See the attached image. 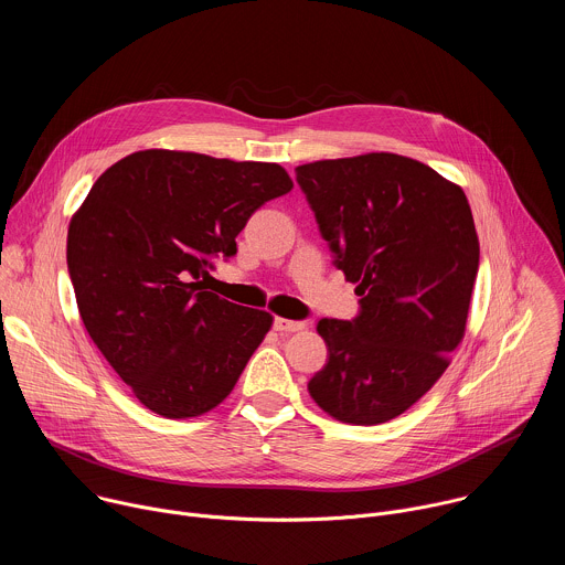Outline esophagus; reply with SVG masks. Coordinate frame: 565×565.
I'll return each mask as SVG.
<instances>
[{"label":"esophagus","instance_id":"esophagus-1","mask_svg":"<svg viewBox=\"0 0 565 565\" xmlns=\"http://www.w3.org/2000/svg\"><path fill=\"white\" fill-rule=\"evenodd\" d=\"M306 324L303 321H295V319H286V317H275V331L279 333H297L303 331Z\"/></svg>","mask_w":565,"mask_h":565}]
</instances>
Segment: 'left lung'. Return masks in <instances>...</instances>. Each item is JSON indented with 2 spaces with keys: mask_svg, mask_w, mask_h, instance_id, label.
I'll return each instance as SVG.
<instances>
[{
  "mask_svg": "<svg viewBox=\"0 0 565 565\" xmlns=\"http://www.w3.org/2000/svg\"><path fill=\"white\" fill-rule=\"evenodd\" d=\"M295 174L360 295L355 319L317 321L329 362L308 391L335 420H393L438 382L465 335L480 257L467 196L388 151L315 160Z\"/></svg>",
  "mask_w": 565,
  "mask_h": 565,
  "instance_id": "obj_1",
  "label": "left lung"
}]
</instances>
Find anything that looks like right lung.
I'll return each mask as SVG.
<instances>
[{
  "label": "right lung",
  "mask_w": 565,
  "mask_h": 565,
  "mask_svg": "<svg viewBox=\"0 0 565 565\" xmlns=\"http://www.w3.org/2000/svg\"><path fill=\"white\" fill-rule=\"evenodd\" d=\"M292 190L277 163L145 149L114 163L73 214L66 264L79 317L111 369L163 418L230 395L273 315L203 288L266 201Z\"/></svg>",
  "instance_id": "1"
}]
</instances>
